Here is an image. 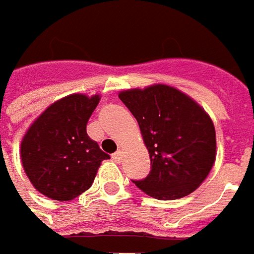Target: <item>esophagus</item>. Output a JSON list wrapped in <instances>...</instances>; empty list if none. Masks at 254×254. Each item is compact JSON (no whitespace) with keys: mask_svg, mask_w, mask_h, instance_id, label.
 Listing matches in <instances>:
<instances>
[{"mask_svg":"<svg viewBox=\"0 0 254 254\" xmlns=\"http://www.w3.org/2000/svg\"><path fill=\"white\" fill-rule=\"evenodd\" d=\"M121 158H122V153H121V151H117V153H114L113 154V160L115 163H120Z\"/></svg>","mask_w":254,"mask_h":254,"instance_id":"34e87169","label":"esophagus"}]
</instances>
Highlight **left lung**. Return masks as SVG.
Wrapping results in <instances>:
<instances>
[{
  "label": "left lung",
  "mask_w": 254,
  "mask_h": 254,
  "mask_svg": "<svg viewBox=\"0 0 254 254\" xmlns=\"http://www.w3.org/2000/svg\"><path fill=\"white\" fill-rule=\"evenodd\" d=\"M118 97L139 124L149 150L151 171L133 181L158 200H175L194 192L213 168L215 127L192 97L168 84L120 91Z\"/></svg>",
  "instance_id": "1"
}]
</instances>
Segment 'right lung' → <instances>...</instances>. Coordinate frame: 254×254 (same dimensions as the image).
I'll return each instance as SVG.
<instances>
[{"instance_id": "obj_1", "label": "right lung", "mask_w": 254, "mask_h": 254, "mask_svg": "<svg viewBox=\"0 0 254 254\" xmlns=\"http://www.w3.org/2000/svg\"><path fill=\"white\" fill-rule=\"evenodd\" d=\"M100 94L73 93L54 101L33 121L20 143V160L34 189L68 201L86 192L103 160L110 158L86 132Z\"/></svg>"}]
</instances>
